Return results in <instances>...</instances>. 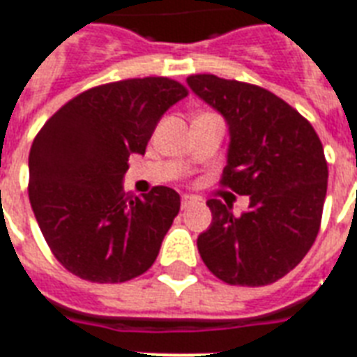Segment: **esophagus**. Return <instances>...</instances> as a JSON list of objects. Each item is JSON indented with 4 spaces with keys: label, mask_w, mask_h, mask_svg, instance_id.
Instances as JSON below:
<instances>
[{
    "label": "esophagus",
    "mask_w": 357,
    "mask_h": 357,
    "mask_svg": "<svg viewBox=\"0 0 357 357\" xmlns=\"http://www.w3.org/2000/svg\"><path fill=\"white\" fill-rule=\"evenodd\" d=\"M195 202H197V199L191 197V195H181V208H189V206L195 204Z\"/></svg>",
    "instance_id": "obj_1"
}]
</instances>
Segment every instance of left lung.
<instances>
[{
  "mask_svg": "<svg viewBox=\"0 0 357 357\" xmlns=\"http://www.w3.org/2000/svg\"><path fill=\"white\" fill-rule=\"evenodd\" d=\"M187 84L225 119L221 183L250 197L248 212L210 199L212 225L197 245L204 265L231 286H266L299 265L318 236L327 162L312 125L276 94L215 75Z\"/></svg>",
  "mask_w": 357,
  "mask_h": 357,
  "instance_id": "1",
  "label": "left lung"
}]
</instances>
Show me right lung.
<instances>
[{
    "label": "right lung",
    "instance_id": "obj_1",
    "mask_svg": "<svg viewBox=\"0 0 357 357\" xmlns=\"http://www.w3.org/2000/svg\"><path fill=\"white\" fill-rule=\"evenodd\" d=\"M187 96L166 77L94 86L52 115L28 158L30 204L47 244L75 276L117 284L155 263L179 212V195L123 191L130 155H144L155 126Z\"/></svg>",
    "mask_w": 357,
    "mask_h": 357
}]
</instances>
